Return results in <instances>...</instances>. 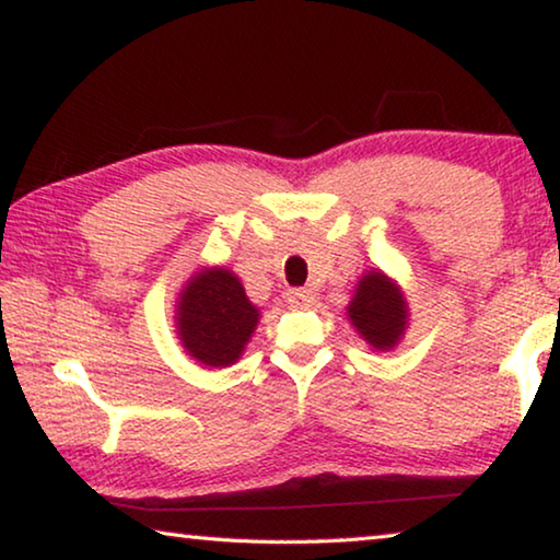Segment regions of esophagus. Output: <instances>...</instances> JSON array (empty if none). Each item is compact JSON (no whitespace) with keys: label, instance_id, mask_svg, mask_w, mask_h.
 Listing matches in <instances>:
<instances>
[{"label":"esophagus","instance_id":"obj_1","mask_svg":"<svg viewBox=\"0 0 560 560\" xmlns=\"http://www.w3.org/2000/svg\"><path fill=\"white\" fill-rule=\"evenodd\" d=\"M313 300H315L313 290H307V288H292V290H288V303L292 307H307L310 303H313Z\"/></svg>","mask_w":560,"mask_h":560}]
</instances>
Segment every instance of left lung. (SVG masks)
I'll return each mask as SVG.
<instances>
[{"label":"left lung","mask_w":560,"mask_h":560,"mask_svg":"<svg viewBox=\"0 0 560 560\" xmlns=\"http://www.w3.org/2000/svg\"><path fill=\"white\" fill-rule=\"evenodd\" d=\"M346 313L352 328L370 348L393 350L406 338L410 320L406 292L383 270L370 268L363 272Z\"/></svg>","instance_id":"left-lung-1"}]
</instances>
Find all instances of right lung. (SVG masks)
Listing matches in <instances>:
<instances>
[{"label": "right lung", "mask_w": 560, "mask_h": 560, "mask_svg": "<svg viewBox=\"0 0 560 560\" xmlns=\"http://www.w3.org/2000/svg\"><path fill=\"white\" fill-rule=\"evenodd\" d=\"M260 323V307L247 298L232 270L200 268L190 275L175 303V332L195 363L230 368L243 358Z\"/></svg>", "instance_id": "right-lung-1"}]
</instances>
